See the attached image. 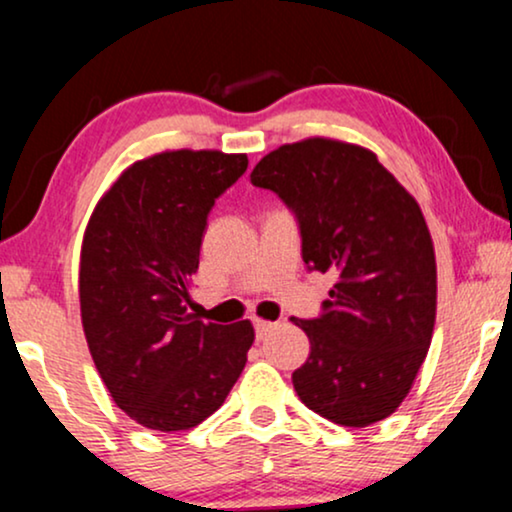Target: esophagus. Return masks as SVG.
Wrapping results in <instances>:
<instances>
[{"label": "esophagus", "mask_w": 512, "mask_h": 512, "mask_svg": "<svg viewBox=\"0 0 512 512\" xmlns=\"http://www.w3.org/2000/svg\"><path fill=\"white\" fill-rule=\"evenodd\" d=\"M273 323H266V320H254V330H256V337L258 339H263V337H266V334L270 332V330H273Z\"/></svg>", "instance_id": "1"}]
</instances>
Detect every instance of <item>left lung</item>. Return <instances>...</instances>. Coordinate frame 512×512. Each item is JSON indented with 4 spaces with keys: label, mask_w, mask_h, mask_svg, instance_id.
Masks as SVG:
<instances>
[{
    "label": "left lung",
    "mask_w": 512,
    "mask_h": 512,
    "mask_svg": "<svg viewBox=\"0 0 512 512\" xmlns=\"http://www.w3.org/2000/svg\"><path fill=\"white\" fill-rule=\"evenodd\" d=\"M294 213L308 270L337 277L294 370L299 399L344 427L394 413L432 342L437 263L422 211L372 151L325 137L285 144L251 170Z\"/></svg>",
    "instance_id": "obj_1"
}]
</instances>
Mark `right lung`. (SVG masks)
Returning a JSON list of instances; mask_svg holds the SVG:
<instances>
[{"label": "right lung", "mask_w": 512, "mask_h": 512, "mask_svg": "<svg viewBox=\"0 0 512 512\" xmlns=\"http://www.w3.org/2000/svg\"><path fill=\"white\" fill-rule=\"evenodd\" d=\"M246 154L163 151L132 163L99 199L80 251V315L99 375L132 420L159 432L223 406L254 344L249 320L187 311L208 213Z\"/></svg>", "instance_id": "add662e5"}]
</instances>
